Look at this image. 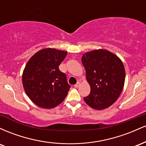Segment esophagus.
Wrapping results in <instances>:
<instances>
[{"label": "esophagus", "mask_w": 146, "mask_h": 146, "mask_svg": "<svg viewBox=\"0 0 146 146\" xmlns=\"http://www.w3.org/2000/svg\"><path fill=\"white\" fill-rule=\"evenodd\" d=\"M80 82H78V83H77V84H75V86H74L75 87V88H78V87H79V86H80Z\"/></svg>", "instance_id": "esophagus-1"}]
</instances>
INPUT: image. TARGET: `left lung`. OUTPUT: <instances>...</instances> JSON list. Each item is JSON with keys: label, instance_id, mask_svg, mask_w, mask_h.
I'll use <instances>...</instances> for the list:
<instances>
[{"label": "left lung", "instance_id": "obj_1", "mask_svg": "<svg viewBox=\"0 0 146 146\" xmlns=\"http://www.w3.org/2000/svg\"><path fill=\"white\" fill-rule=\"evenodd\" d=\"M90 87L84 100L93 109L103 110L115 103L123 88L125 72L118 56L106 49L87 52L82 57Z\"/></svg>", "mask_w": 146, "mask_h": 146}]
</instances>
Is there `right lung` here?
I'll list each match as a JSON object with an SVG mask.
<instances>
[{"label": "right lung", "mask_w": 146, "mask_h": 146, "mask_svg": "<svg viewBox=\"0 0 146 146\" xmlns=\"http://www.w3.org/2000/svg\"><path fill=\"white\" fill-rule=\"evenodd\" d=\"M67 51L46 48L38 51L29 60L23 73L26 94L40 108H53L64 101L70 85L59 66Z\"/></svg>", "instance_id": "obj_1"}]
</instances>
